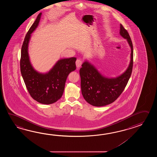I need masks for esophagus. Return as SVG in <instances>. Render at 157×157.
<instances>
[{
  "mask_svg": "<svg viewBox=\"0 0 157 157\" xmlns=\"http://www.w3.org/2000/svg\"><path fill=\"white\" fill-rule=\"evenodd\" d=\"M82 64V61L81 59H77L76 62V67L77 68H80L81 65Z\"/></svg>",
  "mask_w": 157,
  "mask_h": 157,
  "instance_id": "34e87169",
  "label": "esophagus"
}]
</instances>
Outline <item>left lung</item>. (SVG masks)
<instances>
[{"mask_svg": "<svg viewBox=\"0 0 157 157\" xmlns=\"http://www.w3.org/2000/svg\"><path fill=\"white\" fill-rule=\"evenodd\" d=\"M120 35L131 47V60L126 71L120 76L107 78L100 74L91 64L85 61L80 68L81 88L85 100L95 107L112 103L120 97L130 78L133 67V45L130 36L121 24Z\"/></svg>", "mask_w": 157, "mask_h": 157, "instance_id": "8db88e82", "label": "left lung"}]
</instances>
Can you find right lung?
Returning a JSON list of instances; mask_svg holds the SVG:
<instances>
[{
  "label": "right lung",
  "instance_id": "obj_1",
  "mask_svg": "<svg viewBox=\"0 0 157 157\" xmlns=\"http://www.w3.org/2000/svg\"><path fill=\"white\" fill-rule=\"evenodd\" d=\"M41 15L40 13L37 16L25 37L21 48V72L31 97L40 103L50 104L56 102L62 96L67 76L76 68V58L58 60L46 74L39 73L33 68L30 62L28 47L31 34L38 26Z\"/></svg>",
  "mask_w": 157,
  "mask_h": 157
}]
</instances>
